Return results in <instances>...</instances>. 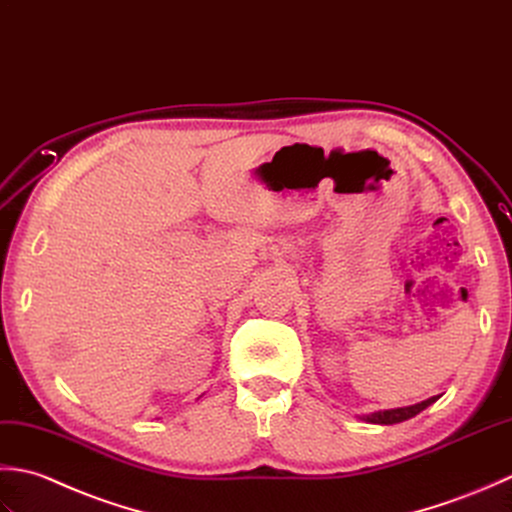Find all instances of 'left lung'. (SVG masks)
Instances as JSON below:
<instances>
[{
  "label": "left lung",
  "instance_id": "left-lung-1",
  "mask_svg": "<svg viewBox=\"0 0 512 512\" xmlns=\"http://www.w3.org/2000/svg\"><path fill=\"white\" fill-rule=\"evenodd\" d=\"M437 400V395L433 398L424 400L420 404H413V406H404V409H389V411H378V413H371V415H364V420L371 422V424H398L409 420V417H415L417 413H422L426 406L433 404Z\"/></svg>",
  "mask_w": 512,
  "mask_h": 512
}]
</instances>
